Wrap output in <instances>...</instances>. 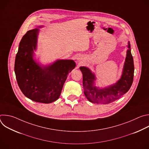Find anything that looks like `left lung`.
<instances>
[{"mask_svg": "<svg viewBox=\"0 0 149 149\" xmlns=\"http://www.w3.org/2000/svg\"><path fill=\"white\" fill-rule=\"evenodd\" d=\"M127 54L121 78L115 84L104 88L95 86L96 78L94 73L86 67H80L82 73L84 93L87 99L95 104H109L125 94L130 88L134 77V62L131 53L130 42L127 45Z\"/></svg>", "mask_w": 149, "mask_h": 149, "instance_id": "obj_1", "label": "left lung"}]
</instances>
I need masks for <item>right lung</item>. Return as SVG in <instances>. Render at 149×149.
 I'll list each match as a JSON object with an SVG mask.
<instances>
[{
	"mask_svg": "<svg viewBox=\"0 0 149 149\" xmlns=\"http://www.w3.org/2000/svg\"><path fill=\"white\" fill-rule=\"evenodd\" d=\"M43 26H39L40 28ZM39 29L30 30L21 39L15 62V72L22 93L31 100L48 104L57 100L68 75L75 68L72 59H58L44 65L34 59Z\"/></svg>",
	"mask_w": 149,
	"mask_h": 149,
	"instance_id": "add662e5",
	"label": "right lung"
}]
</instances>
